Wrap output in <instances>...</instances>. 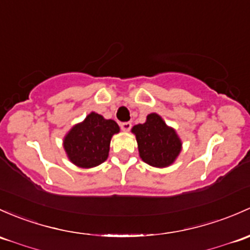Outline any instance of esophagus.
I'll return each instance as SVG.
<instances>
[{
    "label": "esophagus",
    "instance_id": "34e87169",
    "mask_svg": "<svg viewBox=\"0 0 250 250\" xmlns=\"http://www.w3.org/2000/svg\"><path fill=\"white\" fill-rule=\"evenodd\" d=\"M130 128H132V123H130V122L121 123V129H122L123 132H129Z\"/></svg>",
    "mask_w": 250,
    "mask_h": 250
}]
</instances>
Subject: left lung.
I'll use <instances>...</instances> for the list:
<instances>
[{
  "label": "left lung",
  "mask_w": 250,
  "mask_h": 250,
  "mask_svg": "<svg viewBox=\"0 0 250 250\" xmlns=\"http://www.w3.org/2000/svg\"><path fill=\"white\" fill-rule=\"evenodd\" d=\"M132 133L138 143L139 156L151 167H170L182 151L178 134L156 112L147 115L145 123L134 125Z\"/></svg>",
  "instance_id": "8db88e82"
}]
</instances>
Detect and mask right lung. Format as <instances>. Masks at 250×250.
Segmentation results:
<instances>
[{
    "label": "right lung",
    "instance_id": "obj_1",
    "mask_svg": "<svg viewBox=\"0 0 250 250\" xmlns=\"http://www.w3.org/2000/svg\"><path fill=\"white\" fill-rule=\"evenodd\" d=\"M120 127L114 120H106L90 112L83 122L73 125L63 138V148L68 159L83 169L98 167L109 157L110 141Z\"/></svg>",
    "mask_w": 250,
    "mask_h": 250
}]
</instances>
